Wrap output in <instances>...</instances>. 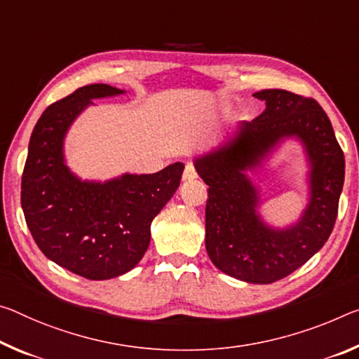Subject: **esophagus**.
Returning <instances> with one entry per match:
<instances>
[{"instance_id":"obj_1","label":"esophagus","mask_w":359,"mask_h":359,"mask_svg":"<svg viewBox=\"0 0 359 359\" xmlns=\"http://www.w3.org/2000/svg\"><path fill=\"white\" fill-rule=\"evenodd\" d=\"M196 177H198V174H196V170H195V166H193L191 163H187L185 170H184V175H182V180L190 182L193 179H196Z\"/></svg>"}]
</instances>
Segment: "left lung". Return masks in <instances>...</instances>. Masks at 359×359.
<instances>
[{
	"label": "left lung",
	"instance_id": "8db88e82",
	"mask_svg": "<svg viewBox=\"0 0 359 359\" xmlns=\"http://www.w3.org/2000/svg\"><path fill=\"white\" fill-rule=\"evenodd\" d=\"M265 110L240 121L219 145L193 164L209 185L206 251L225 275L251 284H270L291 275L327 241L344 189L345 158L332 124L316 100L283 89L252 94ZM287 140L303 147L307 163V203L287 226L261 215L264 197L248 177L264 168Z\"/></svg>",
	"mask_w": 359,
	"mask_h": 359
}]
</instances>
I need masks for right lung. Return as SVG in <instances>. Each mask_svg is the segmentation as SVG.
Here are the masks:
<instances>
[{
	"instance_id": "1",
	"label": "right lung",
	"mask_w": 359,
	"mask_h": 359,
	"mask_svg": "<svg viewBox=\"0 0 359 359\" xmlns=\"http://www.w3.org/2000/svg\"><path fill=\"white\" fill-rule=\"evenodd\" d=\"M89 84L48 107L33 129L22 175V209L33 240L54 264L88 280H111L139 264L151 222L177 191L184 163L155 174L124 172L108 180L76 175L67 164L65 137L97 99L124 95Z\"/></svg>"
}]
</instances>
